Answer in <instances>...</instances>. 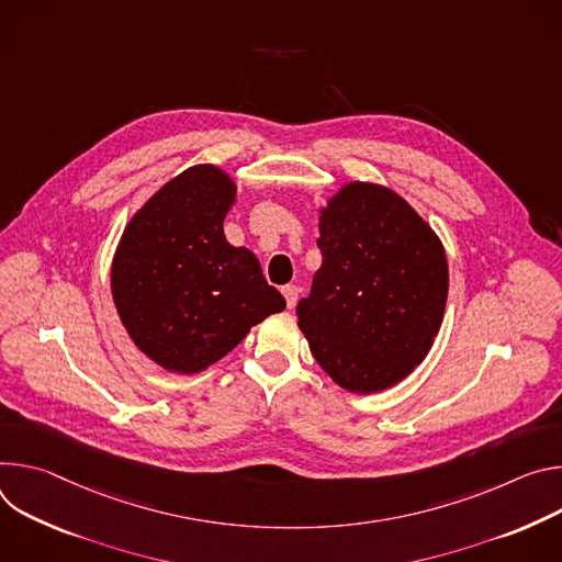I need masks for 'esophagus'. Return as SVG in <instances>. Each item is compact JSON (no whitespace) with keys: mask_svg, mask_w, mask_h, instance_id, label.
<instances>
[{"mask_svg":"<svg viewBox=\"0 0 562 562\" xmlns=\"http://www.w3.org/2000/svg\"><path fill=\"white\" fill-rule=\"evenodd\" d=\"M283 296H285V303L288 307H294L296 301H299V288L296 285H283Z\"/></svg>","mask_w":562,"mask_h":562,"instance_id":"1","label":"esophagus"}]
</instances>
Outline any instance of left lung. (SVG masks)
Listing matches in <instances>:
<instances>
[{
  "mask_svg": "<svg viewBox=\"0 0 562 562\" xmlns=\"http://www.w3.org/2000/svg\"><path fill=\"white\" fill-rule=\"evenodd\" d=\"M322 268L296 305L319 366L350 393H380L438 337L449 266L442 240L393 190L348 182L319 216Z\"/></svg>",
  "mask_w": 562,
  "mask_h": 562,
  "instance_id": "8db88e82",
  "label": "left lung"
}]
</instances>
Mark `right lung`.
<instances>
[{"label": "right lung", "mask_w": 562, "mask_h": 562, "mask_svg": "<svg viewBox=\"0 0 562 562\" xmlns=\"http://www.w3.org/2000/svg\"><path fill=\"white\" fill-rule=\"evenodd\" d=\"M234 201L223 169L194 165L160 187L117 243L111 294L120 322L169 372L205 370L285 307L259 259L223 234Z\"/></svg>", "instance_id": "obj_1"}]
</instances>
